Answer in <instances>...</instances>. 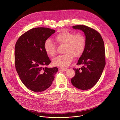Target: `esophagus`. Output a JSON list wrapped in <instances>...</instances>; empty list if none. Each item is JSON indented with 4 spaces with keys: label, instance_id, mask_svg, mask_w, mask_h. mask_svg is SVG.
I'll list each match as a JSON object with an SVG mask.
<instances>
[{
    "label": "esophagus",
    "instance_id": "esophagus-1",
    "mask_svg": "<svg viewBox=\"0 0 120 120\" xmlns=\"http://www.w3.org/2000/svg\"><path fill=\"white\" fill-rule=\"evenodd\" d=\"M59 69H60V70H62V71H64V72L66 71L67 70V69H64V68H59Z\"/></svg>",
    "mask_w": 120,
    "mask_h": 120
}]
</instances>
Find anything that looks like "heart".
<instances>
[{"instance_id":"1","label":"heart","mask_w":120,"mask_h":120,"mask_svg":"<svg viewBox=\"0 0 120 120\" xmlns=\"http://www.w3.org/2000/svg\"><path fill=\"white\" fill-rule=\"evenodd\" d=\"M56 41L59 44L64 45L63 55L58 56L53 60L55 66L66 68L69 66L75 58L80 57L84 52L86 45V38L82 34H75L63 31L55 38ZM46 54L50 56H54L56 54V48L50 39L46 40L44 45Z\"/></svg>"}]
</instances>
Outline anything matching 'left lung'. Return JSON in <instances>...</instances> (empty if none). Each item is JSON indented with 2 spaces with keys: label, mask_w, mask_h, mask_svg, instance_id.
<instances>
[{
  "label": "left lung",
  "mask_w": 120,
  "mask_h": 120,
  "mask_svg": "<svg viewBox=\"0 0 120 120\" xmlns=\"http://www.w3.org/2000/svg\"><path fill=\"white\" fill-rule=\"evenodd\" d=\"M74 29L82 30L86 37V45L77 65L80 68H75V76L71 80L76 88L86 90L92 88L101 77L105 65V48L104 40L96 30L84 25H76Z\"/></svg>",
  "instance_id": "left-lung-1"
}]
</instances>
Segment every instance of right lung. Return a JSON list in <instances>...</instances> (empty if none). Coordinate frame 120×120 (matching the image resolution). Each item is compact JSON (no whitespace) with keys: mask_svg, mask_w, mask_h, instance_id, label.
<instances>
[{"mask_svg":"<svg viewBox=\"0 0 120 120\" xmlns=\"http://www.w3.org/2000/svg\"><path fill=\"white\" fill-rule=\"evenodd\" d=\"M55 32L47 27L32 28L22 35L15 47V64L19 77L25 86L35 92L49 88L57 72L56 67L47 68L51 61L46 54L45 41Z\"/></svg>","mask_w":120,"mask_h":120,"instance_id":"1","label":"right lung"}]
</instances>
